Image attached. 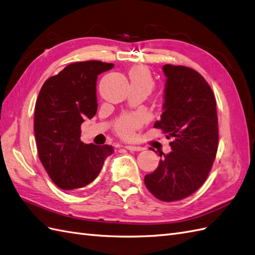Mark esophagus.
<instances>
[{"label":"esophagus","mask_w":255,"mask_h":255,"mask_svg":"<svg viewBox=\"0 0 255 255\" xmlns=\"http://www.w3.org/2000/svg\"><path fill=\"white\" fill-rule=\"evenodd\" d=\"M125 147L130 152H140V151H143V149H144V147L139 146V145H126Z\"/></svg>","instance_id":"obj_1"}]
</instances>
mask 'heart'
I'll list each match as a JSON object with an SVG mask.
<instances>
[{
	"mask_svg": "<svg viewBox=\"0 0 255 255\" xmlns=\"http://www.w3.org/2000/svg\"><path fill=\"white\" fill-rule=\"evenodd\" d=\"M129 78L131 86H138L145 88L148 93L154 87V80L151 72L143 65H135L129 71ZM141 125V119L135 115H125L115 124V130L121 136L125 139L132 138L134 131Z\"/></svg>",
	"mask_w": 255,
	"mask_h": 255,
	"instance_id": "heart-1",
	"label": "heart"
}]
</instances>
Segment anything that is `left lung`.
<instances>
[{"instance_id":"left-lung-1","label":"left lung","mask_w":255,"mask_h":255,"mask_svg":"<svg viewBox=\"0 0 255 255\" xmlns=\"http://www.w3.org/2000/svg\"><path fill=\"white\" fill-rule=\"evenodd\" d=\"M162 70L164 113L154 127L174 139L172 151L164 154L144 183L156 198L170 202L188 197L205 183L218 152L219 126L215 97L205 78L183 65L165 64Z\"/></svg>"}]
</instances>
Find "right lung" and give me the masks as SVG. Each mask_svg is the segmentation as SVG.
<instances>
[{
  "label": "right lung",
  "instance_id": "right-lung-1",
  "mask_svg": "<svg viewBox=\"0 0 255 255\" xmlns=\"http://www.w3.org/2000/svg\"><path fill=\"white\" fill-rule=\"evenodd\" d=\"M114 67L98 60L74 62L43 84L35 103L34 133L37 154L54 183L77 190L99 175L113 146L84 144L81 125L93 119L98 103V75Z\"/></svg>",
  "mask_w": 255,
  "mask_h": 255
}]
</instances>
